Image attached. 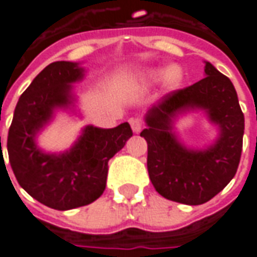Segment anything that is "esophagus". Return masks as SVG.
Masks as SVG:
<instances>
[{"label": "esophagus", "mask_w": 257, "mask_h": 257, "mask_svg": "<svg viewBox=\"0 0 257 257\" xmlns=\"http://www.w3.org/2000/svg\"><path fill=\"white\" fill-rule=\"evenodd\" d=\"M129 122H131V126H132V131L135 134H139L142 128H143V121L140 118H131Z\"/></svg>", "instance_id": "esophagus-1"}]
</instances>
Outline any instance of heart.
<instances>
[{
    "mask_svg": "<svg viewBox=\"0 0 257 257\" xmlns=\"http://www.w3.org/2000/svg\"><path fill=\"white\" fill-rule=\"evenodd\" d=\"M162 75H165V84L171 89L179 88V85L183 81V70L179 66H171L167 70H156V71H150L149 74L150 79H154V81L161 78Z\"/></svg>",
    "mask_w": 257,
    "mask_h": 257,
    "instance_id": "obj_1",
    "label": "heart"
}]
</instances>
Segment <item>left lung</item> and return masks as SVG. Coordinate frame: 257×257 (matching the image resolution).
<instances>
[{"label": "left lung", "mask_w": 257, "mask_h": 257, "mask_svg": "<svg viewBox=\"0 0 257 257\" xmlns=\"http://www.w3.org/2000/svg\"><path fill=\"white\" fill-rule=\"evenodd\" d=\"M206 77L164 96L146 117L147 169L154 189L167 199L201 205L219 194L237 172L243 136V112L231 81L206 62ZM198 106L221 126L210 149L191 152L178 143L172 119L179 111Z\"/></svg>", "instance_id": "obj_1"}]
</instances>
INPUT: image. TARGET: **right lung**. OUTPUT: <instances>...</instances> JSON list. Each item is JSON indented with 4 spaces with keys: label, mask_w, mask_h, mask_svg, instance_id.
<instances>
[{
    "label": "right lung",
    "mask_w": 257,
    "mask_h": 257,
    "mask_svg": "<svg viewBox=\"0 0 257 257\" xmlns=\"http://www.w3.org/2000/svg\"><path fill=\"white\" fill-rule=\"evenodd\" d=\"M81 77L77 63L47 66L20 96L9 128L7 147L15 176L33 198L52 209H73L99 198L106 189L110 158L134 135L128 122L112 129L86 126L68 153L55 156L37 149L36 134L56 107L70 103L71 82Z\"/></svg>",
    "instance_id": "right-lung-1"
}]
</instances>
